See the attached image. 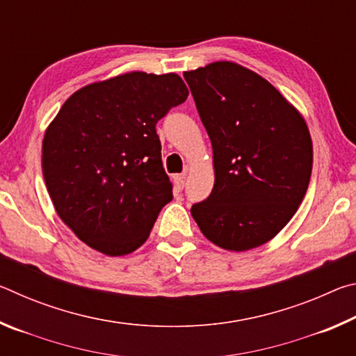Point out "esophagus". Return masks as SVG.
<instances>
[{
	"mask_svg": "<svg viewBox=\"0 0 356 356\" xmlns=\"http://www.w3.org/2000/svg\"><path fill=\"white\" fill-rule=\"evenodd\" d=\"M185 177L186 174H177V176H174V185H176L177 190H182L184 185H185Z\"/></svg>",
	"mask_w": 356,
	"mask_h": 356,
	"instance_id": "34e87169",
	"label": "esophagus"
}]
</instances>
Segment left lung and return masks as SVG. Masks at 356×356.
I'll use <instances>...</instances> for the list:
<instances>
[{
    "label": "left lung",
    "instance_id": "left-lung-1",
    "mask_svg": "<svg viewBox=\"0 0 356 356\" xmlns=\"http://www.w3.org/2000/svg\"><path fill=\"white\" fill-rule=\"evenodd\" d=\"M213 149V190L191 215L210 242L248 251L297 212L312 171L301 113L256 72L232 61L184 72Z\"/></svg>",
    "mask_w": 356,
    "mask_h": 356
}]
</instances>
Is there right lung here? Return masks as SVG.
I'll return each mask as SVG.
<instances>
[{"label": "right lung", "instance_id": "right-lung-1", "mask_svg": "<svg viewBox=\"0 0 356 356\" xmlns=\"http://www.w3.org/2000/svg\"><path fill=\"white\" fill-rule=\"evenodd\" d=\"M186 97L177 74L127 72L78 89L47 127V190L59 218L92 250L134 252L172 200L155 124Z\"/></svg>", "mask_w": 356, "mask_h": 356}]
</instances>
